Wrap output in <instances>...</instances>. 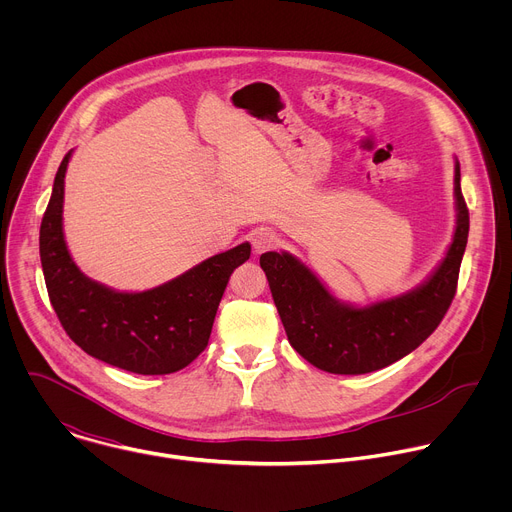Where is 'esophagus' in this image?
Here are the masks:
<instances>
[{"label": "esophagus", "mask_w": 512, "mask_h": 512, "mask_svg": "<svg viewBox=\"0 0 512 512\" xmlns=\"http://www.w3.org/2000/svg\"><path fill=\"white\" fill-rule=\"evenodd\" d=\"M251 245H253L255 253H265L277 245V237L267 229H259L251 235Z\"/></svg>", "instance_id": "1"}]
</instances>
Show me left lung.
<instances>
[{
	"mask_svg": "<svg viewBox=\"0 0 512 512\" xmlns=\"http://www.w3.org/2000/svg\"><path fill=\"white\" fill-rule=\"evenodd\" d=\"M456 233L433 275L399 298L367 308L338 302L320 279L294 255L263 253L273 302L289 344L314 367L334 375H364L389 367L413 352L444 320L458 287L468 243L470 212L460 188V164L454 168Z\"/></svg>",
	"mask_w": 512,
	"mask_h": 512,
	"instance_id": "obj_1",
	"label": "left lung"
}]
</instances>
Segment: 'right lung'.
I'll return each mask as SVG.
<instances>
[{
	"instance_id": "right-lung-1",
	"label": "right lung",
	"mask_w": 512,
	"mask_h": 512,
	"mask_svg": "<svg viewBox=\"0 0 512 512\" xmlns=\"http://www.w3.org/2000/svg\"><path fill=\"white\" fill-rule=\"evenodd\" d=\"M60 162L40 225V261L50 304L70 340L87 354L137 375H170L206 348L231 273L251 255L243 243L180 277L139 294H121L72 261L62 233L64 174Z\"/></svg>"
}]
</instances>
